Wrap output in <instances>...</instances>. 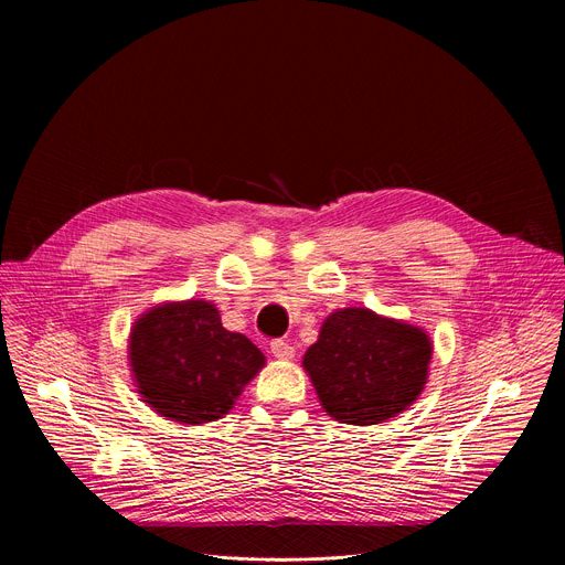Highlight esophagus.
<instances>
[{
  "instance_id": "1",
  "label": "esophagus",
  "mask_w": 565,
  "mask_h": 565,
  "mask_svg": "<svg viewBox=\"0 0 565 565\" xmlns=\"http://www.w3.org/2000/svg\"><path fill=\"white\" fill-rule=\"evenodd\" d=\"M270 352L275 354L277 360H292L295 348L284 339H275V341H270Z\"/></svg>"
}]
</instances>
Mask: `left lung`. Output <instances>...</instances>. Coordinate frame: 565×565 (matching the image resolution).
<instances>
[{
  "label": "left lung",
  "instance_id": "8db88e82",
  "mask_svg": "<svg viewBox=\"0 0 565 565\" xmlns=\"http://www.w3.org/2000/svg\"><path fill=\"white\" fill-rule=\"evenodd\" d=\"M430 354L424 330L352 307L322 322L302 364L330 417L375 426L417 401Z\"/></svg>",
  "mask_w": 565,
  "mask_h": 565
}]
</instances>
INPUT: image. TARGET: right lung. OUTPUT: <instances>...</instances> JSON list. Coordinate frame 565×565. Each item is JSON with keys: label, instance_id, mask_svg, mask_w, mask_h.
I'll return each mask as SVG.
<instances>
[{"label": "right lung", "instance_id": "right-lung-1", "mask_svg": "<svg viewBox=\"0 0 565 565\" xmlns=\"http://www.w3.org/2000/svg\"><path fill=\"white\" fill-rule=\"evenodd\" d=\"M263 364V352L224 330L215 305L203 300L156 307L130 334L137 392L178 424L222 419Z\"/></svg>", "mask_w": 565, "mask_h": 565}]
</instances>
